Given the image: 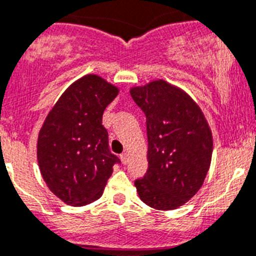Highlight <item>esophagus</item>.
Instances as JSON below:
<instances>
[{
  "mask_svg": "<svg viewBox=\"0 0 256 256\" xmlns=\"http://www.w3.org/2000/svg\"><path fill=\"white\" fill-rule=\"evenodd\" d=\"M128 153H124V154H121V160H122V163L124 164H126V163L128 162Z\"/></svg>",
  "mask_w": 256,
  "mask_h": 256,
  "instance_id": "obj_1",
  "label": "esophagus"
}]
</instances>
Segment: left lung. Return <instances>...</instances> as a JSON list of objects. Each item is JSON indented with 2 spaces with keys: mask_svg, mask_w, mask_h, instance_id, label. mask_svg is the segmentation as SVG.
<instances>
[{
  "mask_svg": "<svg viewBox=\"0 0 256 256\" xmlns=\"http://www.w3.org/2000/svg\"><path fill=\"white\" fill-rule=\"evenodd\" d=\"M146 117L148 171L135 181L142 202L156 210H172L196 194L213 153L209 124L186 92L158 79L130 89Z\"/></svg>",
  "mask_w": 256,
  "mask_h": 256,
  "instance_id": "obj_1",
  "label": "left lung"
}]
</instances>
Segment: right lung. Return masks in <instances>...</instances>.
I'll list each match as a JSON object with an SVG mask.
<instances>
[{"mask_svg": "<svg viewBox=\"0 0 256 256\" xmlns=\"http://www.w3.org/2000/svg\"><path fill=\"white\" fill-rule=\"evenodd\" d=\"M118 88L96 74L68 86L39 130L36 158L43 180L72 206L96 202L120 160L108 149L102 116Z\"/></svg>", "mask_w": 256, "mask_h": 256, "instance_id": "obj_1", "label": "right lung"}]
</instances>
